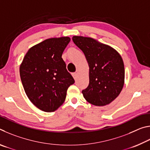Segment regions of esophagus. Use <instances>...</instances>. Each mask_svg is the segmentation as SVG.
<instances>
[{
	"mask_svg": "<svg viewBox=\"0 0 150 150\" xmlns=\"http://www.w3.org/2000/svg\"><path fill=\"white\" fill-rule=\"evenodd\" d=\"M72 75H73V78H74V79L76 80V79H77V73H73Z\"/></svg>",
	"mask_w": 150,
	"mask_h": 150,
	"instance_id": "esophagus-1",
	"label": "esophagus"
}]
</instances>
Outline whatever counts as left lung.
Wrapping results in <instances>:
<instances>
[{"label": "left lung", "instance_id": "left-lung-1", "mask_svg": "<svg viewBox=\"0 0 150 150\" xmlns=\"http://www.w3.org/2000/svg\"><path fill=\"white\" fill-rule=\"evenodd\" d=\"M89 67V84L82 91L85 100L95 106H105L120 95L124 84L123 59L115 49L92 38L73 36Z\"/></svg>", "mask_w": 150, "mask_h": 150}]
</instances>
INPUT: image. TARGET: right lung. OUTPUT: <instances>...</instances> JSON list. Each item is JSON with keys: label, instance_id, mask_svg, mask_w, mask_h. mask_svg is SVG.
<instances>
[{"label": "right lung", "instance_id": "add662e5", "mask_svg": "<svg viewBox=\"0 0 150 150\" xmlns=\"http://www.w3.org/2000/svg\"><path fill=\"white\" fill-rule=\"evenodd\" d=\"M70 40L67 36L45 40L30 47L20 64L25 93L42 111L56 110L64 103L68 87L75 83L62 57Z\"/></svg>", "mask_w": 150, "mask_h": 150}]
</instances>
